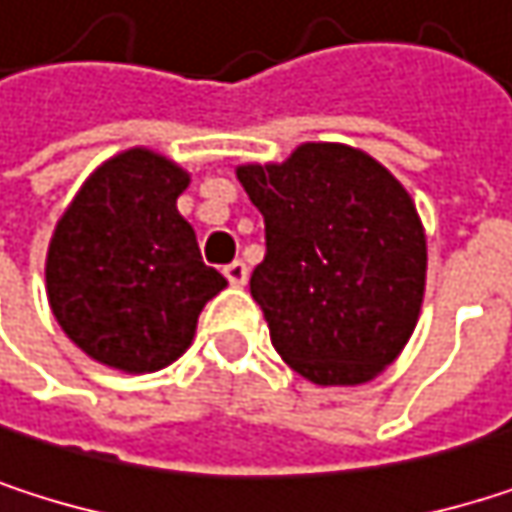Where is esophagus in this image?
Returning a JSON list of instances; mask_svg holds the SVG:
<instances>
[{
	"label": "esophagus",
	"mask_w": 512,
	"mask_h": 512,
	"mask_svg": "<svg viewBox=\"0 0 512 512\" xmlns=\"http://www.w3.org/2000/svg\"><path fill=\"white\" fill-rule=\"evenodd\" d=\"M225 278H228L234 287H243V284L249 281V266H246L243 260H234V263L225 266Z\"/></svg>",
	"instance_id": "esophagus-1"
}]
</instances>
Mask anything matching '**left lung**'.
I'll use <instances>...</instances> for the list:
<instances>
[{
    "label": "left lung",
    "mask_w": 512,
    "mask_h": 512,
    "mask_svg": "<svg viewBox=\"0 0 512 512\" xmlns=\"http://www.w3.org/2000/svg\"><path fill=\"white\" fill-rule=\"evenodd\" d=\"M263 213L252 272L272 347L317 385H361L415 332L427 237L409 192L364 151L308 142L284 162L240 165Z\"/></svg>",
    "instance_id": "1"
}]
</instances>
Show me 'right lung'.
<instances>
[{
    "instance_id": "obj_1",
    "label": "right lung",
    "mask_w": 512,
    "mask_h": 512,
    "mask_svg": "<svg viewBox=\"0 0 512 512\" xmlns=\"http://www.w3.org/2000/svg\"><path fill=\"white\" fill-rule=\"evenodd\" d=\"M189 174L148 148L106 159L55 225L47 296L94 361L154 373L186 353L201 308L228 287L177 213Z\"/></svg>"
}]
</instances>
